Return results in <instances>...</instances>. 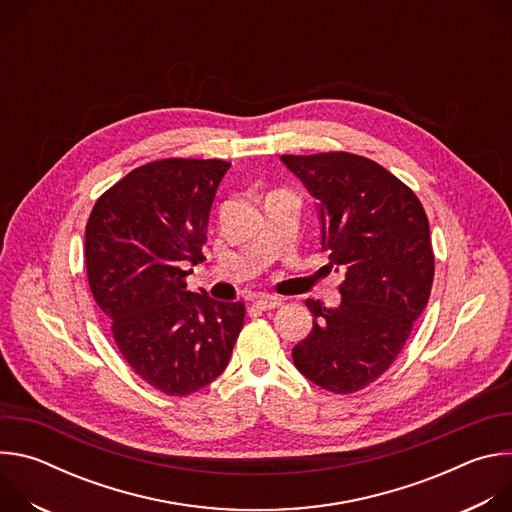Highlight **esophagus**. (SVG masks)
Segmentation results:
<instances>
[{"instance_id": "34e87169", "label": "esophagus", "mask_w": 512, "mask_h": 512, "mask_svg": "<svg viewBox=\"0 0 512 512\" xmlns=\"http://www.w3.org/2000/svg\"><path fill=\"white\" fill-rule=\"evenodd\" d=\"M283 302H281V298H277V296H259L257 300H255V306L259 308V310H275V308H279Z\"/></svg>"}]
</instances>
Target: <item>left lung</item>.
Returning <instances> with one entry per match:
<instances>
[{"label":"left lung","mask_w":512,"mask_h":512,"mask_svg":"<svg viewBox=\"0 0 512 512\" xmlns=\"http://www.w3.org/2000/svg\"><path fill=\"white\" fill-rule=\"evenodd\" d=\"M318 200L322 251L344 269L340 306L306 300L312 332L294 346L298 371L330 393L377 381L405 346L433 283L419 198L377 162L346 154L281 156Z\"/></svg>","instance_id":"left-lung-1"}]
</instances>
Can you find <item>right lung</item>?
<instances>
[{"mask_svg": "<svg viewBox=\"0 0 512 512\" xmlns=\"http://www.w3.org/2000/svg\"><path fill=\"white\" fill-rule=\"evenodd\" d=\"M229 162L170 158L109 188L85 231L93 298L129 367L154 389L184 397L221 375L243 328L241 302L188 291L202 263L208 218Z\"/></svg>", "mask_w": 512, "mask_h": 512, "instance_id": "add662e5", "label": "right lung"}]
</instances>
